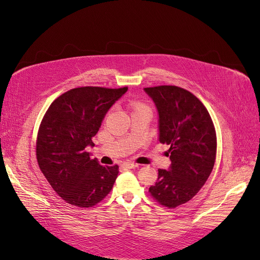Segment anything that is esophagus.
I'll list each match as a JSON object with an SVG mask.
<instances>
[{
    "label": "esophagus",
    "mask_w": 260,
    "mask_h": 260,
    "mask_svg": "<svg viewBox=\"0 0 260 260\" xmlns=\"http://www.w3.org/2000/svg\"><path fill=\"white\" fill-rule=\"evenodd\" d=\"M123 167L128 168V169H134V168L138 167V165L135 164V162H132V161H124L123 162Z\"/></svg>",
    "instance_id": "obj_1"
}]
</instances>
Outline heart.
Masks as SVG:
<instances>
[{"mask_svg": "<svg viewBox=\"0 0 260 260\" xmlns=\"http://www.w3.org/2000/svg\"><path fill=\"white\" fill-rule=\"evenodd\" d=\"M132 109H133V111H136V110H139V109H147V108H146L144 104H141V103H133Z\"/></svg>", "mask_w": 260, "mask_h": 260, "instance_id": "1", "label": "heart"}]
</instances>
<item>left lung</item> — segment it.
<instances>
[{
  "instance_id": "8db88e82",
  "label": "left lung",
  "mask_w": 260,
  "mask_h": 260,
  "mask_svg": "<svg viewBox=\"0 0 260 260\" xmlns=\"http://www.w3.org/2000/svg\"><path fill=\"white\" fill-rule=\"evenodd\" d=\"M159 114V142L170 146L168 170H158L149 193L162 206L187 203L208 180L216 157L214 124L203 103L176 85L145 88Z\"/></svg>"
}]
</instances>
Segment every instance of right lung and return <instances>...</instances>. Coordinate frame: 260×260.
<instances>
[{"label": "right lung", "instance_id": "1", "mask_svg": "<svg viewBox=\"0 0 260 260\" xmlns=\"http://www.w3.org/2000/svg\"><path fill=\"white\" fill-rule=\"evenodd\" d=\"M127 86L71 89L50 104L39 125L36 158L45 178L63 201L91 208L108 196L118 166H101L86 151L111 106Z\"/></svg>", "mask_w": 260, "mask_h": 260}]
</instances>
